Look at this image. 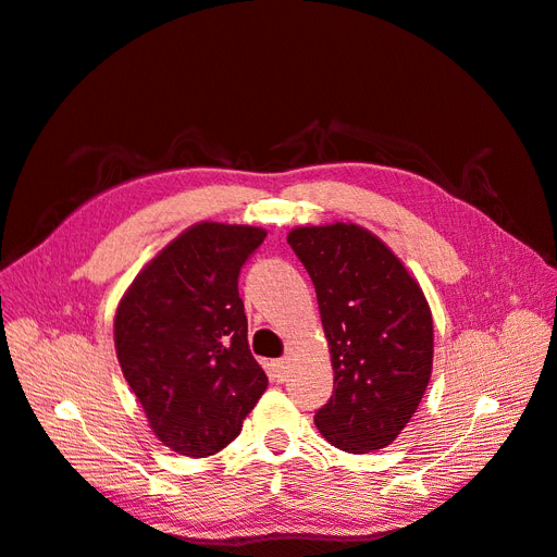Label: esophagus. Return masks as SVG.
Listing matches in <instances>:
<instances>
[{"instance_id": "1", "label": "esophagus", "mask_w": 557, "mask_h": 557, "mask_svg": "<svg viewBox=\"0 0 557 557\" xmlns=\"http://www.w3.org/2000/svg\"><path fill=\"white\" fill-rule=\"evenodd\" d=\"M288 374H290V363H288V360H285V358L274 360V363H272V377L276 382H285V380H288Z\"/></svg>"}]
</instances>
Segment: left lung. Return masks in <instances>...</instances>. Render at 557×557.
<instances>
[{
    "mask_svg": "<svg viewBox=\"0 0 557 557\" xmlns=\"http://www.w3.org/2000/svg\"><path fill=\"white\" fill-rule=\"evenodd\" d=\"M288 244L309 272L335 370L313 422L344 453L398 438L433 368V319L419 283L391 248L351 222L297 227Z\"/></svg>",
    "mask_w": 557,
    "mask_h": 557,
    "instance_id": "obj_1",
    "label": "left lung"
}]
</instances>
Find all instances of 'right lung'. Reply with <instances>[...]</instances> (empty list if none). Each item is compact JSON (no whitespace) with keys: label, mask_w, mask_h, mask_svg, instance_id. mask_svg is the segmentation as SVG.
Listing matches in <instances>:
<instances>
[{"label":"right lung","mask_w":557,"mask_h":557,"mask_svg":"<svg viewBox=\"0 0 557 557\" xmlns=\"http://www.w3.org/2000/svg\"><path fill=\"white\" fill-rule=\"evenodd\" d=\"M264 236L248 224H194L145 264L116 307L119 366L154 435L177 455L227 447L267 388L238 297V274Z\"/></svg>","instance_id":"add662e5"}]
</instances>
